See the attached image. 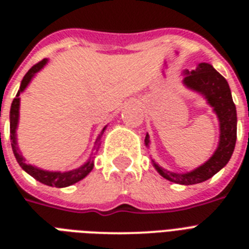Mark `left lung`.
Masks as SVG:
<instances>
[{"label":"left lung","instance_id":"8db88e82","mask_svg":"<svg viewBox=\"0 0 249 249\" xmlns=\"http://www.w3.org/2000/svg\"><path fill=\"white\" fill-rule=\"evenodd\" d=\"M184 77L182 83L184 87L196 93L201 94L212 107L219 122V141L214 153L203 164L186 173L171 172L163 168L152 160V164L158 173L169 182L178 184L201 183L210 179L211 177L219 172L232 157L237 140V111L233 103L232 93L223 76L213 68L212 65L201 62L196 70L183 72ZM144 144L149 147L148 133L144 138Z\"/></svg>","mask_w":249,"mask_h":249}]
</instances>
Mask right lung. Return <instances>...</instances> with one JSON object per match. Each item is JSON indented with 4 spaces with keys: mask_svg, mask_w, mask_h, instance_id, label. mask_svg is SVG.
I'll use <instances>...</instances> for the list:
<instances>
[{
    "mask_svg": "<svg viewBox=\"0 0 249 249\" xmlns=\"http://www.w3.org/2000/svg\"><path fill=\"white\" fill-rule=\"evenodd\" d=\"M48 59L45 58L42 59L41 62H38L37 65H35L34 67L31 68L30 71L25 74V77L22 78L21 86H19V89L16 94V98L12 101V105H11V111H10V137H11V146H12L13 155L16 157L17 163L21 166V168L27 172L28 175L32 176L35 179H37L41 183L46 184V186L51 187H57V188H63V187L72 186V184L80 182L81 179L86 177L93 169V152L91 153V157L87 160V162L82 164L81 167L76 169H72V171H67V172H59V171H47V169H42L39 167L32 166V164L27 163L26 158L22 156V152L19 151L18 143H17V127H18V121H19V102H21V98H19V94L27 89V86L30 85L32 78L38 73L46 65H47ZM107 126L103 127V129L101 131V133L98 135L97 140L94 142V148L96 151H98L101 144V138H102L103 133H105Z\"/></svg>",
    "mask_w": 249,
    "mask_h": 249,
    "instance_id": "add662e5",
    "label": "right lung"
}]
</instances>
